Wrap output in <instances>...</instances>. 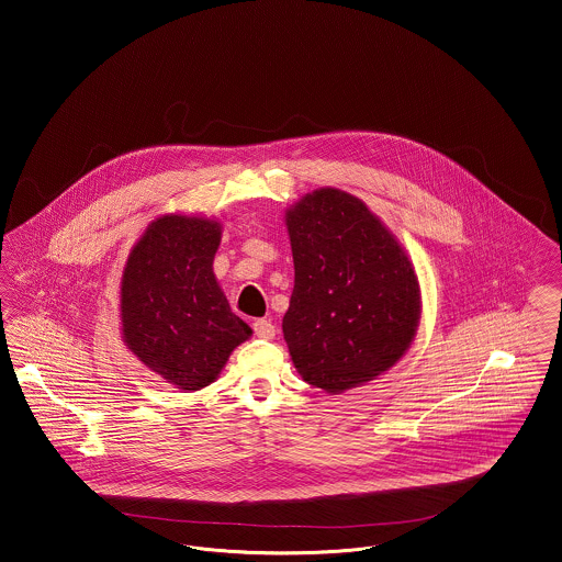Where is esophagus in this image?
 Wrapping results in <instances>:
<instances>
[{"mask_svg": "<svg viewBox=\"0 0 562 562\" xmlns=\"http://www.w3.org/2000/svg\"><path fill=\"white\" fill-rule=\"evenodd\" d=\"M252 330L259 339H273L276 337V326L266 318H259V321L252 322Z\"/></svg>", "mask_w": 562, "mask_h": 562, "instance_id": "obj_1", "label": "esophagus"}]
</instances>
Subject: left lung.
I'll return each mask as SVG.
<instances>
[{
    "label": "left lung",
    "mask_w": 562,
    "mask_h": 562,
    "mask_svg": "<svg viewBox=\"0 0 562 562\" xmlns=\"http://www.w3.org/2000/svg\"><path fill=\"white\" fill-rule=\"evenodd\" d=\"M286 227L294 289L282 330L303 381L339 394L392 369L422 314L419 282L401 244L341 189L301 198Z\"/></svg>",
    "instance_id": "1"
}]
</instances>
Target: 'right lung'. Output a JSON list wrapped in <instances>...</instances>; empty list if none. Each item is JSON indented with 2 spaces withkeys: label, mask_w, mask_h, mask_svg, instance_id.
Here are the masks:
<instances>
[{
  "label": "right lung",
  "mask_w": 562,
  "mask_h": 562,
  "mask_svg": "<svg viewBox=\"0 0 562 562\" xmlns=\"http://www.w3.org/2000/svg\"><path fill=\"white\" fill-rule=\"evenodd\" d=\"M221 225L166 214L134 244L122 276V333L136 358L166 383L206 387L252 330L213 273Z\"/></svg>",
  "instance_id": "add662e5"
}]
</instances>
